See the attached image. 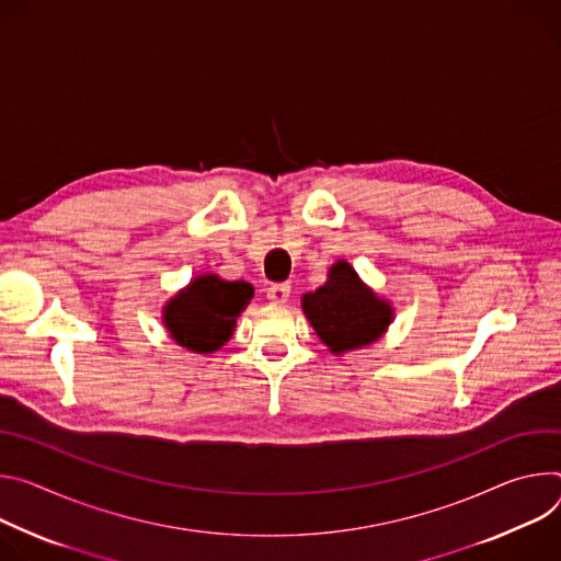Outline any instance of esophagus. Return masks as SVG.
Masks as SVG:
<instances>
[{
  "mask_svg": "<svg viewBox=\"0 0 561 561\" xmlns=\"http://www.w3.org/2000/svg\"><path fill=\"white\" fill-rule=\"evenodd\" d=\"M289 291H291L289 283H272L267 287V298L274 302H285L289 298Z\"/></svg>",
  "mask_w": 561,
  "mask_h": 561,
  "instance_id": "1",
  "label": "esophagus"
}]
</instances>
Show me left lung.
<instances>
[{"label": "left lung", "instance_id": "left-lung-1", "mask_svg": "<svg viewBox=\"0 0 561 561\" xmlns=\"http://www.w3.org/2000/svg\"><path fill=\"white\" fill-rule=\"evenodd\" d=\"M302 312L334 354L375 343L394 319L392 305L371 291L347 261L334 263L325 285L302 296Z\"/></svg>", "mask_w": 561, "mask_h": 561}]
</instances>
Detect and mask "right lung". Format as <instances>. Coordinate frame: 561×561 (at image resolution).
I'll return each instance as SVG.
<instances>
[{"instance_id":"right-lung-1","label":"right lung","mask_w":561,"mask_h":561,"mask_svg":"<svg viewBox=\"0 0 561 561\" xmlns=\"http://www.w3.org/2000/svg\"><path fill=\"white\" fill-rule=\"evenodd\" d=\"M252 296L254 287L244 280L203 274L164 305L162 321L178 345L211 354L231 339L236 319Z\"/></svg>"}]
</instances>
